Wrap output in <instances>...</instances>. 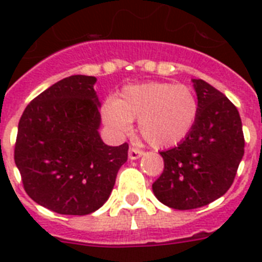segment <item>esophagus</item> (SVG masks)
<instances>
[{
	"mask_svg": "<svg viewBox=\"0 0 262 262\" xmlns=\"http://www.w3.org/2000/svg\"><path fill=\"white\" fill-rule=\"evenodd\" d=\"M143 155H144V152H143L142 149H138V148H135V147H131L128 149V157L131 160L139 159V157H142Z\"/></svg>",
	"mask_w": 262,
	"mask_h": 262,
	"instance_id": "34e87169",
	"label": "esophagus"
}]
</instances>
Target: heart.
I'll list each match as a JSON object with an SVG mask.
<instances>
[{
	"instance_id": "b5f03b06",
	"label": "heart",
	"mask_w": 262,
	"mask_h": 262,
	"mask_svg": "<svg viewBox=\"0 0 262 262\" xmlns=\"http://www.w3.org/2000/svg\"><path fill=\"white\" fill-rule=\"evenodd\" d=\"M198 99L190 86L165 81L128 85L117 98L105 99L101 114L117 136H124L139 120V131L148 144L169 148L189 136L198 118Z\"/></svg>"
}]
</instances>
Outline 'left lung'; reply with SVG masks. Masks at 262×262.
<instances>
[{
  "mask_svg": "<svg viewBox=\"0 0 262 262\" xmlns=\"http://www.w3.org/2000/svg\"><path fill=\"white\" fill-rule=\"evenodd\" d=\"M198 118L184 142L160 152L164 172L152 185L161 203L198 209L221 198L235 180L244 156V134L236 106L203 80H193Z\"/></svg>",
  "mask_w": 262,
  "mask_h": 262,
  "instance_id": "8db88e82",
  "label": "left lung"
}]
</instances>
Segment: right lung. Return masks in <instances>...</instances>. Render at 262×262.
<instances>
[{"label": "right lung", "mask_w": 262, "mask_h": 262, "mask_svg": "<svg viewBox=\"0 0 262 262\" xmlns=\"http://www.w3.org/2000/svg\"><path fill=\"white\" fill-rule=\"evenodd\" d=\"M97 78H62L32 99L18 124L14 161L32 201L62 215H88L110 196L128 144L102 142Z\"/></svg>", "instance_id": "right-lung-1"}]
</instances>
